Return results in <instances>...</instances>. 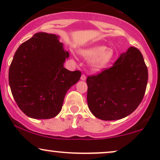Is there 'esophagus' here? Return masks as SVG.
Listing matches in <instances>:
<instances>
[{
    "mask_svg": "<svg viewBox=\"0 0 160 160\" xmlns=\"http://www.w3.org/2000/svg\"><path fill=\"white\" fill-rule=\"evenodd\" d=\"M86 78H87V77H86V76H85V74H82V76H81V79H82V81H85L86 80Z\"/></svg>",
    "mask_w": 160,
    "mask_h": 160,
    "instance_id": "34e87169",
    "label": "esophagus"
}]
</instances>
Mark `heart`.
Wrapping results in <instances>:
<instances>
[{
    "label": "heart",
    "mask_w": 160,
    "mask_h": 160,
    "mask_svg": "<svg viewBox=\"0 0 160 160\" xmlns=\"http://www.w3.org/2000/svg\"><path fill=\"white\" fill-rule=\"evenodd\" d=\"M87 59H92V66L95 70H101L109 64L113 57V51L105 45H95L80 51Z\"/></svg>",
    "instance_id": "1"
}]
</instances>
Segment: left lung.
I'll return each mask as SVG.
<instances>
[{
  "instance_id": "1",
  "label": "left lung",
  "mask_w": 160,
  "mask_h": 160,
  "mask_svg": "<svg viewBox=\"0 0 160 160\" xmlns=\"http://www.w3.org/2000/svg\"><path fill=\"white\" fill-rule=\"evenodd\" d=\"M147 82L148 69L143 55L131 47L110 68L87 77L89 110L105 121L126 117L141 102Z\"/></svg>"
}]
</instances>
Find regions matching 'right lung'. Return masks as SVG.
Returning a JSON list of instances; mask_svg holds the SVG:
<instances>
[{"label":"right lung","instance_id":"add662e5","mask_svg":"<svg viewBox=\"0 0 160 160\" xmlns=\"http://www.w3.org/2000/svg\"><path fill=\"white\" fill-rule=\"evenodd\" d=\"M58 38L54 34L37 32L19 46L11 63L12 95L21 111L32 119L56 117L65 94L82 75L63 67L69 53Z\"/></svg>","mask_w":160,"mask_h":160}]
</instances>
